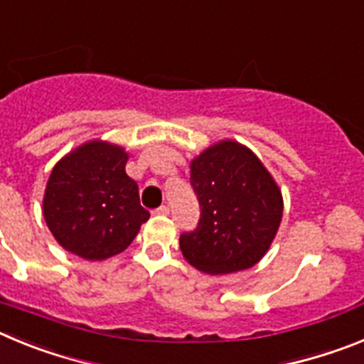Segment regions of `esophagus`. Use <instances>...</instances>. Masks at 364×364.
I'll return each mask as SVG.
<instances>
[{
    "mask_svg": "<svg viewBox=\"0 0 364 364\" xmlns=\"http://www.w3.org/2000/svg\"><path fill=\"white\" fill-rule=\"evenodd\" d=\"M154 215H162V217H166V215H169V208H167V205H160V208L154 210Z\"/></svg>",
    "mask_w": 364,
    "mask_h": 364,
    "instance_id": "1",
    "label": "esophagus"
}]
</instances>
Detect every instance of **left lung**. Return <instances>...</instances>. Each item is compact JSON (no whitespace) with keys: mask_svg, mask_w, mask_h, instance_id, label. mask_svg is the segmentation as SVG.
<instances>
[{"mask_svg":"<svg viewBox=\"0 0 364 364\" xmlns=\"http://www.w3.org/2000/svg\"><path fill=\"white\" fill-rule=\"evenodd\" d=\"M191 186L200 218L195 230L180 235L186 260L211 275L255 266L282 218L281 191L262 162L226 140L193 160Z\"/></svg>","mask_w":364,"mask_h":364,"instance_id":"left-lung-1","label":"left lung"}]
</instances>
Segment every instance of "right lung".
<instances>
[{
	"label": "right lung",
	"instance_id": "add662e5",
	"mask_svg": "<svg viewBox=\"0 0 364 364\" xmlns=\"http://www.w3.org/2000/svg\"><path fill=\"white\" fill-rule=\"evenodd\" d=\"M125 162L122 147L95 140L56 164L45 189L43 217L67 252L87 260L117 255L149 218Z\"/></svg>",
	"mask_w": 364,
	"mask_h": 364
}]
</instances>
